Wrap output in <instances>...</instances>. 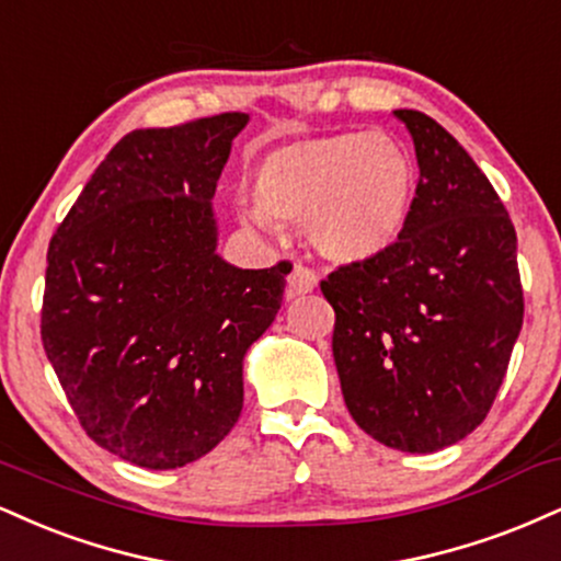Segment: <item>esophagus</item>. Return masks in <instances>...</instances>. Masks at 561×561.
Returning a JSON list of instances; mask_svg holds the SVG:
<instances>
[{"label": "esophagus", "instance_id": "obj_1", "mask_svg": "<svg viewBox=\"0 0 561 561\" xmlns=\"http://www.w3.org/2000/svg\"><path fill=\"white\" fill-rule=\"evenodd\" d=\"M316 272L313 268H308L306 263H295V268H293V274L287 276V298L293 300V298H298V295H308L310 289L316 287Z\"/></svg>", "mask_w": 561, "mask_h": 561}]
</instances>
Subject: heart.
<instances>
[{"mask_svg": "<svg viewBox=\"0 0 561 561\" xmlns=\"http://www.w3.org/2000/svg\"><path fill=\"white\" fill-rule=\"evenodd\" d=\"M415 161L383 133L308 135L253 164L251 221H300L310 245L336 263L379 259L402 238L415 208Z\"/></svg>", "mask_w": 561, "mask_h": 561, "instance_id": "heart-1", "label": "heart"}]
</instances>
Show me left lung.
Returning a JSON list of instances; mask_svg holds the SVG:
<instances>
[{"instance_id":"1","label":"left lung","mask_w":561,"mask_h":561,"mask_svg":"<svg viewBox=\"0 0 561 561\" xmlns=\"http://www.w3.org/2000/svg\"><path fill=\"white\" fill-rule=\"evenodd\" d=\"M417 157L415 208L387 253L321 279L353 421L436 451L489 415L523 327L517 234L485 174L436 119L397 110Z\"/></svg>"}]
</instances>
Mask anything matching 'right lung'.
Instances as JSON below:
<instances>
[{
	"label": "right lung",
	"mask_w": 561,
	"mask_h": 561,
	"mask_svg": "<svg viewBox=\"0 0 561 561\" xmlns=\"http://www.w3.org/2000/svg\"><path fill=\"white\" fill-rule=\"evenodd\" d=\"M248 114L133 130L46 253L42 342L78 423L148 470L198 460L242 410V357L282 308L287 261L216 255L211 198Z\"/></svg>",
	"instance_id": "1"
}]
</instances>
